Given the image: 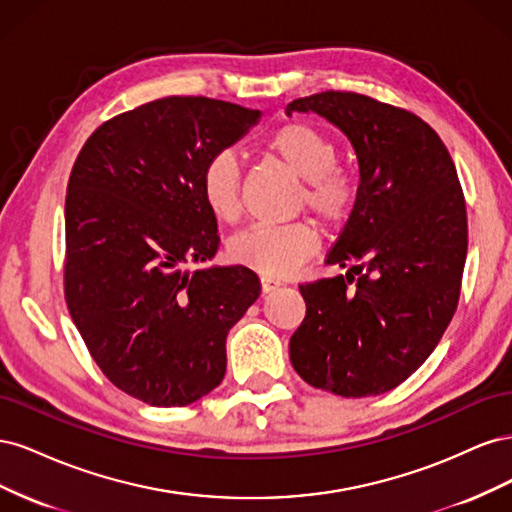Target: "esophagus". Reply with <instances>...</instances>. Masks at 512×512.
I'll return each instance as SVG.
<instances>
[{
  "label": "esophagus",
  "mask_w": 512,
  "mask_h": 512,
  "mask_svg": "<svg viewBox=\"0 0 512 512\" xmlns=\"http://www.w3.org/2000/svg\"><path fill=\"white\" fill-rule=\"evenodd\" d=\"M260 286H262V292H273L275 288H280L282 286V282L280 280H273V277H260Z\"/></svg>",
  "instance_id": "1"
}]
</instances>
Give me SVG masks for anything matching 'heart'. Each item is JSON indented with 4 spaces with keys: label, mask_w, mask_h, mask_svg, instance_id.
I'll return each instance as SVG.
<instances>
[{
    "label": "heart",
    "mask_w": 512,
    "mask_h": 512,
    "mask_svg": "<svg viewBox=\"0 0 512 512\" xmlns=\"http://www.w3.org/2000/svg\"><path fill=\"white\" fill-rule=\"evenodd\" d=\"M265 151L303 179L299 205L324 226L342 224L354 207L356 181L337 166V145L312 123L292 121L271 132ZM205 205L222 222L241 215V166L228 151L213 156L200 177ZM318 250V235L305 222L284 226L258 224L230 243V256L267 277L292 273Z\"/></svg>",
    "instance_id": "obj_1"
}]
</instances>
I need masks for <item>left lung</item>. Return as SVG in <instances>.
Listing matches in <instances>:
<instances>
[{
	"label": "left lung",
	"instance_id": "8db88e82",
	"mask_svg": "<svg viewBox=\"0 0 512 512\" xmlns=\"http://www.w3.org/2000/svg\"><path fill=\"white\" fill-rule=\"evenodd\" d=\"M342 130L359 160L350 218L327 256L346 275L301 284L307 312L290 361L316 389H395L442 339L468 254L466 200L451 153L421 117L354 91L292 100Z\"/></svg>",
	"mask_w": 512,
	"mask_h": 512
}]
</instances>
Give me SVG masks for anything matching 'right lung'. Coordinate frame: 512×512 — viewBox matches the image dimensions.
Segmentation results:
<instances>
[{
    "label": "right lung",
    "mask_w": 512,
    "mask_h": 512,
    "mask_svg": "<svg viewBox=\"0 0 512 512\" xmlns=\"http://www.w3.org/2000/svg\"><path fill=\"white\" fill-rule=\"evenodd\" d=\"M258 119L203 96L153 100L104 121L72 166L70 316L102 374L149 406H190L222 382L226 335L260 294L243 265L188 269L220 247L203 170Z\"/></svg>",
    "instance_id": "add662e5"
}]
</instances>
